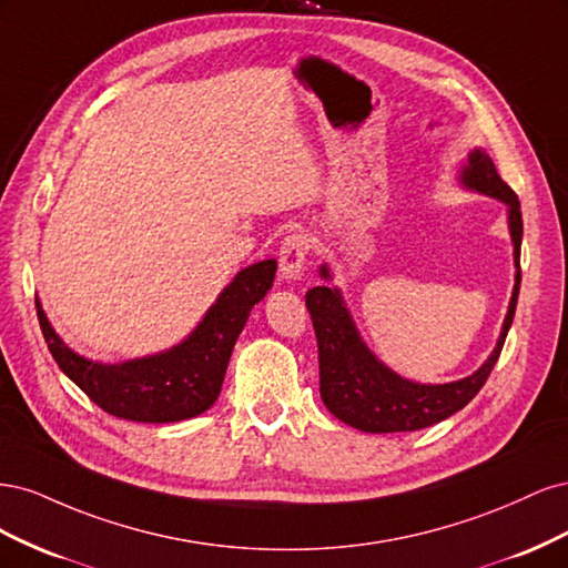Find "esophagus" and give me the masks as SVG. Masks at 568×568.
<instances>
[{"label":"esophagus","instance_id":"obj_1","mask_svg":"<svg viewBox=\"0 0 568 568\" xmlns=\"http://www.w3.org/2000/svg\"><path fill=\"white\" fill-rule=\"evenodd\" d=\"M307 255V239L303 234H291L280 248V274L286 282H296L303 272Z\"/></svg>","mask_w":568,"mask_h":568}]
</instances>
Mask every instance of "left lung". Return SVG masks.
<instances>
[{
	"label": "left lung",
	"instance_id": "left-lung-1",
	"mask_svg": "<svg viewBox=\"0 0 568 568\" xmlns=\"http://www.w3.org/2000/svg\"><path fill=\"white\" fill-rule=\"evenodd\" d=\"M459 184L469 192L490 196L507 205V227L514 246V288L500 336L488 359L474 374L448 384H419L409 382L398 372H393L376 357L365 338L359 336L355 320L348 311L338 286H315L305 294V305L311 311L317 351H320V395L336 419L359 428L365 434H398L419 432L432 424L448 419L467 405L486 384L497 357L505 346L507 332L517 311L521 270V236L524 220L517 194L497 175L495 163L488 153L476 146L469 151L467 163L459 168ZM320 277L332 282L334 274L329 265L320 267Z\"/></svg>",
	"mask_w": 568,
	"mask_h": 568
}]
</instances>
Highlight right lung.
<instances>
[{
	"mask_svg": "<svg viewBox=\"0 0 568 568\" xmlns=\"http://www.w3.org/2000/svg\"><path fill=\"white\" fill-rule=\"evenodd\" d=\"M274 272V257L236 272L194 332L178 346L115 365L97 363L68 348L49 324L40 301H36L38 320L61 372L109 415L144 424L182 422L211 409L217 400L234 343L253 305L272 288Z\"/></svg>",
	"mask_w": 568,
	"mask_h": 568,
	"instance_id": "1",
	"label": "right lung"
}]
</instances>
